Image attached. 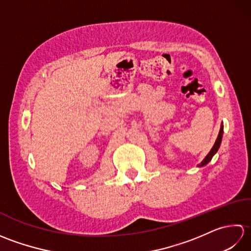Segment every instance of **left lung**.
<instances>
[{
	"label": "left lung",
	"instance_id": "8db88e82",
	"mask_svg": "<svg viewBox=\"0 0 251 251\" xmlns=\"http://www.w3.org/2000/svg\"><path fill=\"white\" fill-rule=\"evenodd\" d=\"M222 137H223V124H221L220 130H219V135H218V137H217V140H216V142H215L214 147L211 148V150L209 151V153L207 154L206 157H205L204 159H202L201 163L197 165V166H199V167H202V166H205V165H207L208 163H209V162L211 161L212 156H214L215 154L218 152V150H219L220 145H221V141H222Z\"/></svg>",
	"mask_w": 251,
	"mask_h": 251
}]
</instances>
